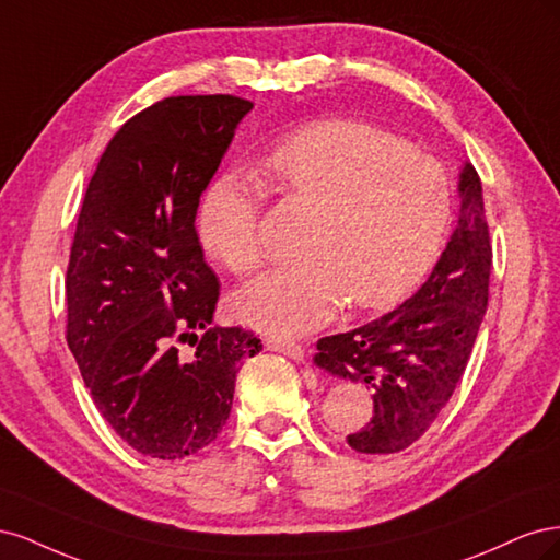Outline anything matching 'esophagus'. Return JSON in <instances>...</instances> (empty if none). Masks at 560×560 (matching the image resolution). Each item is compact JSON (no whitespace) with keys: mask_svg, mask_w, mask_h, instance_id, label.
Segmentation results:
<instances>
[{"mask_svg":"<svg viewBox=\"0 0 560 560\" xmlns=\"http://www.w3.org/2000/svg\"><path fill=\"white\" fill-rule=\"evenodd\" d=\"M264 343L268 350H276L287 354V358L292 360H303V348L296 341H290V338H282V336H266Z\"/></svg>","mask_w":560,"mask_h":560,"instance_id":"1","label":"esophagus"}]
</instances>
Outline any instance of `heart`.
<instances>
[{"label":"heart","mask_w":560,"mask_h":560,"mask_svg":"<svg viewBox=\"0 0 560 560\" xmlns=\"http://www.w3.org/2000/svg\"><path fill=\"white\" fill-rule=\"evenodd\" d=\"M270 191L313 210L301 241L306 259L247 284L235 306L249 325L303 334L338 303L381 308L428 273L451 219L444 167L397 135L350 118L296 130L264 159ZM264 189L243 175L219 177L202 200L200 238L214 259L247 276L268 252Z\"/></svg>","instance_id":"b5f03b06"}]
</instances>
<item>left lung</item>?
<instances>
[{
  "label": "left lung",
  "instance_id": "1",
  "mask_svg": "<svg viewBox=\"0 0 560 560\" xmlns=\"http://www.w3.org/2000/svg\"><path fill=\"white\" fill-rule=\"evenodd\" d=\"M490 268L481 177L467 163L457 226L428 282L393 313L317 341V366L374 393V416L348 434L354 451L399 453L430 430L465 374L488 306Z\"/></svg>",
  "mask_w": 560,
  "mask_h": 560
}]
</instances>
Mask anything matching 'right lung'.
Returning <instances> with one entry per match:
<instances>
[{
	"label": "right lung",
	"mask_w": 560,
	"mask_h": 560,
	"mask_svg": "<svg viewBox=\"0 0 560 560\" xmlns=\"http://www.w3.org/2000/svg\"><path fill=\"white\" fill-rule=\"evenodd\" d=\"M252 109L235 95H177L118 128L89 182L67 264V346L97 411L159 460L210 446L235 374L261 350L212 327L219 278L196 231L200 194Z\"/></svg>",
	"instance_id": "1"
}]
</instances>
